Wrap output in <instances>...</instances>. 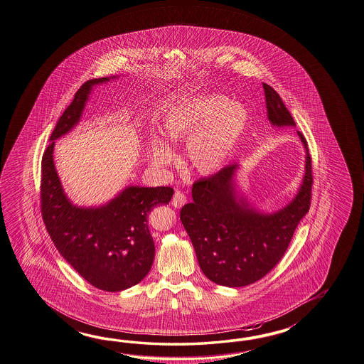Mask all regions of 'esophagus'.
<instances>
[{
	"mask_svg": "<svg viewBox=\"0 0 364 364\" xmlns=\"http://www.w3.org/2000/svg\"><path fill=\"white\" fill-rule=\"evenodd\" d=\"M186 201H187V198H186L185 193L177 191L173 195L172 205L174 208H182V206L185 205Z\"/></svg>",
	"mask_w": 364,
	"mask_h": 364,
	"instance_id": "esophagus-1",
	"label": "esophagus"
}]
</instances>
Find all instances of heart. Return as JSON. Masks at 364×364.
<instances>
[{
	"label": "heart",
	"instance_id": "b5f03b06",
	"mask_svg": "<svg viewBox=\"0 0 364 364\" xmlns=\"http://www.w3.org/2000/svg\"><path fill=\"white\" fill-rule=\"evenodd\" d=\"M246 120V110L237 102L220 95H196L166 112L161 132L171 145L187 142L186 159L192 169L212 174L230 158ZM149 155L156 166L172 163V149L155 134L149 141Z\"/></svg>",
	"mask_w": 364,
	"mask_h": 364
}]
</instances>
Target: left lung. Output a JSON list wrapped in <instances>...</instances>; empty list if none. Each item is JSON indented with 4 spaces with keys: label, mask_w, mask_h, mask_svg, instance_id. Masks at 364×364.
Masks as SVG:
<instances>
[{
    "label": "left lung",
    "mask_w": 364,
    "mask_h": 364,
    "mask_svg": "<svg viewBox=\"0 0 364 364\" xmlns=\"http://www.w3.org/2000/svg\"><path fill=\"white\" fill-rule=\"evenodd\" d=\"M263 88L272 126H296L279 95L267 83ZM298 134L306 154L303 183L292 201L277 212H258L246 198L238 196L236 164L192 186L193 201L182 208L179 217L191 238L201 271L213 282L228 287L254 284L284 257L311 206V159L306 139Z\"/></svg>",
    "instance_id": "left-lung-1"
}]
</instances>
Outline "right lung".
I'll return each instance as SVG.
<instances>
[{
  "label": "right lung",
  "instance_id": "1",
  "mask_svg": "<svg viewBox=\"0 0 364 364\" xmlns=\"http://www.w3.org/2000/svg\"><path fill=\"white\" fill-rule=\"evenodd\" d=\"M115 77L87 80L60 117L42 156L41 212L50 237L88 284L115 292L141 282L151 269L155 245L147 218L155 206L169 204L172 187L129 186L105 205L80 208L66 198L53 164L55 139L78 124L95 85Z\"/></svg>",
  "mask_w": 364,
  "mask_h": 364
}]
</instances>
